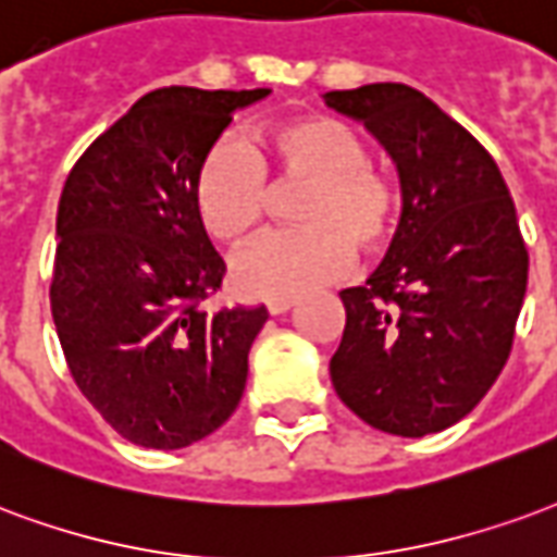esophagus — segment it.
<instances>
[{
	"label": "esophagus",
	"mask_w": 557,
	"mask_h": 557,
	"mask_svg": "<svg viewBox=\"0 0 557 557\" xmlns=\"http://www.w3.org/2000/svg\"><path fill=\"white\" fill-rule=\"evenodd\" d=\"M294 306V296H275V299H267V311H270V314H284V311H290Z\"/></svg>",
	"instance_id": "1"
}]
</instances>
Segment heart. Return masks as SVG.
Segmentation results:
<instances>
[{"mask_svg":"<svg viewBox=\"0 0 557 557\" xmlns=\"http://www.w3.org/2000/svg\"><path fill=\"white\" fill-rule=\"evenodd\" d=\"M261 164L306 184L296 201L302 228L270 231L243 246L231 261L237 294L275 299L314 290L350 267L352 239L373 249L395 234L400 195L368 162L362 136L341 117L308 115L267 129L255 150L237 139L213 145L195 177V207L213 237L234 243L263 219Z\"/></svg>","mask_w":557,"mask_h":557,"instance_id":"1","label":"heart"}]
</instances>
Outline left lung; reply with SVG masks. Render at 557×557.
Masks as SVG:
<instances>
[{
	"instance_id": "1",
	"label": "left lung",
	"mask_w": 557,
	"mask_h": 557,
	"mask_svg": "<svg viewBox=\"0 0 557 557\" xmlns=\"http://www.w3.org/2000/svg\"><path fill=\"white\" fill-rule=\"evenodd\" d=\"M323 100L383 145L404 198L385 261L341 290L332 385L383 433H440L481 404L510 356L529 287L517 207L484 145L416 88L373 83Z\"/></svg>"
}]
</instances>
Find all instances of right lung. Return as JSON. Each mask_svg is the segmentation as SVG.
<instances>
[{"label":"right lung","instance_id":"right-lung-1","mask_svg":"<svg viewBox=\"0 0 557 557\" xmlns=\"http://www.w3.org/2000/svg\"><path fill=\"white\" fill-rule=\"evenodd\" d=\"M251 91L157 88L91 141L55 216L50 306L73 380L141 448L205 440L237 409L267 308L198 306L225 261L195 207V177Z\"/></svg>","mask_w":557,"mask_h":557}]
</instances>
